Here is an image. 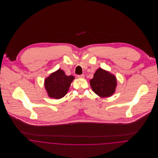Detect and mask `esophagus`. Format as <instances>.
<instances>
[{
	"instance_id": "34e87169",
	"label": "esophagus",
	"mask_w": 158,
	"mask_h": 158,
	"mask_svg": "<svg viewBox=\"0 0 158 158\" xmlns=\"http://www.w3.org/2000/svg\"><path fill=\"white\" fill-rule=\"evenodd\" d=\"M78 78H85V75H84V74L78 75Z\"/></svg>"
}]
</instances>
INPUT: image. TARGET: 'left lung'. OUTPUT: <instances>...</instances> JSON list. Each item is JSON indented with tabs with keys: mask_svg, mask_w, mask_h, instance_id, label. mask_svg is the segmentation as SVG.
Here are the masks:
<instances>
[{
	"mask_svg": "<svg viewBox=\"0 0 158 158\" xmlns=\"http://www.w3.org/2000/svg\"><path fill=\"white\" fill-rule=\"evenodd\" d=\"M93 91L101 97H108L113 95L117 86V80L113 75L101 68L97 69L90 80Z\"/></svg>",
	"mask_w": 158,
	"mask_h": 158,
	"instance_id": "left-lung-1",
	"label": "left lung"
}]
</instances>
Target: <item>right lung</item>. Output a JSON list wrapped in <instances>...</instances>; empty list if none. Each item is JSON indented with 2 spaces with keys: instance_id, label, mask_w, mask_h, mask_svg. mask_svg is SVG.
<instances>
[{
  "instance_id": "right-lung-1",
  "label": "right lung",
  "mask_w": 158,
  "mask_h": 158,
  "mask_svg": "<svg viewBox=\"0 0 158 158\" xmlns=\"http://www.w3.org/2000/svg\"><path fill=\"white\" fill-rule=\"evenodd\" d=\"M74 79L72 75L67 76L60 69L52 73L45 80V88L50 97L60 99L69 90L71 82Z\"/></svg>"
}]
</instances>
